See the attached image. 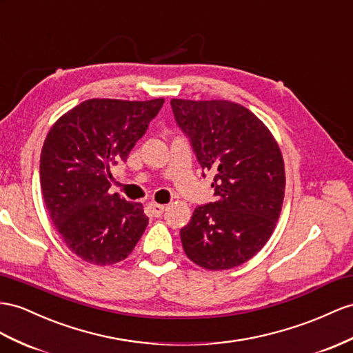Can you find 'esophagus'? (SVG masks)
<instances>
[{"mask_svg": "<svg viewBox=\"0 0 353 353\" xmlns=\"http://www.w3.org/2000/svg\"><path fill=\"white\" fill-rule=\"evenodd\" d=\"M165 207L162 204H158V203H149V212L150 214L153 216V218H159V216L164 213Z\"/></svg>", "mask_w": 353, "mask_h": 353, "instance_id": "obj_1", "label": "esophagus"}]
</instances>
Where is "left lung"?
<instances>
[{"label": "left lung", "mask_w": 353, "mask_h": 353, "mask_svg": "<svg viewBox=\"0 0 353 353\" xmlns=\"http://www.w3.org/2000/svg\"><path fill=\"white\" fill-rule=\"evenodd\" d=\"M170 104L201 168L214 174V203L198 205L180 230L185 254L205 270L237 267L256 255L274 231L285 196L282 153L267 126L240 104Z\"/></svg>", "instance_id": "1"}]
</instances>
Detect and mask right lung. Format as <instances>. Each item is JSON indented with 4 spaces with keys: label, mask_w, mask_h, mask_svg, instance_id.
I'll use <instances>...</instances> for the list:
<instances>
[{
    "label": "right lung",
    "mask_w": 353,
    "mask_h": 353,
    "mask_svg": "<svg viewBox=\"0 0 353 353\" xmlns=\"http://www.w3.org/2000/svg\"><path fill=\"white\" fill-rule=\"evenodd\" d=\"M162 104V98L88 99L59 117L44 140L40 157L44 204L67 248L86 263H119L148 227L140 203L108 194L110 167L126 161Z\"/></svg>",
    "instance_id": "obj_1"
}]
</instances>
